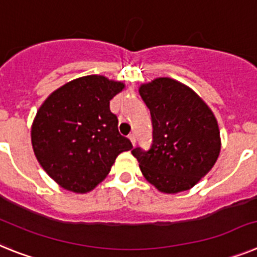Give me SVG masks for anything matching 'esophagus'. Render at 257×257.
Here are the masks:
<instances>
[{
  "mask_svg": "<svg viewBox=\"0 0 257 257\" xmlns=\"http://www.w3.org/2000/svg\"><path fill=\"white\" fill-rule=\"evenodd\" d=\"M129 140H131V142H132L133 145H136V135H135V133L129 135Z\"/></svg>",
  "mask_w": 257,
  "mask_h": 257,
  "instance_id": "1",
  "label": "esophagus"
}]
</instances>
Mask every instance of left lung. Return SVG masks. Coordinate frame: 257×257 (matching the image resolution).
Segmentation results:
<instances>
[{"instance_id":"left-lung-1","label":"left lung","mask_w":257,"mask_h":257,"mask_svg":"<svg viewBox=\"0 0 257 257\" xmlns=\"http://www.w3.org/2000/svg\"><path fill=\"white\" fill-rule=\"evenodd\" d=\"M140 95L153 122L150 149L132 150L141 172L165 193L192 188L212 170L221 150L213 112L193 90L171 78L142 85Z\"/></svg>"}]
</instances>
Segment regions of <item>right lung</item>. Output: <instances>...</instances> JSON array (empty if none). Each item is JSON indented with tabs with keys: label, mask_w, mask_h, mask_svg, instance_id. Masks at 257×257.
<instances>
[{
	"label": "right lung",
	"mask_w": 257,
	"mask_h": 257,
	"mask_svg": "<svg viewBox=\"0 0 257 257\" xmlns=\"http://www.w3.org/2000/svg\"><path fill=\"white\" fill-rule=\"evenodd\" d=\"M121 82L87 75L57 88L39 108L31 129L36 159L62 188L91 191L108 175L116 157L133 148L117 129L109 100Z\"/></svg>",
	"instance_id": "add662e5"
}]
</instances>
